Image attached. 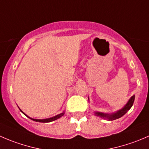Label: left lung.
I'll use <instances>...</instances> for the list:
<instances>
[{"label":"left lung","instance_id":"obj_1","mask_svg":"<svg viewBox=\"0 0 149 149\" xmlns=\"http://www.w3.org/2000/svg\"><path fill=\"white\" fill-rule=\"evenodd\" d=\"M134 100H135V95L131 97V98L129 100V101H128L127 103L126 104V105H125L122 109H121L120 111H117L116 113L108 114V113H100V112H96L95 114H96V116H100V117L101 118L108 119V120H111V121L115 120V119H119V118L122 117V116H124V115H125V113H126L130 109L131 107H132V105H133Z\"/></svg>","mask_w":149,"mask_h":149}]
</instances>
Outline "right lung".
<instances>
[{"instance_id": "add662e5", "label": "right lung", "mask_w": 149, "mask_h": 149, "mask_svg": "<svg viewBox=\"0 0 149 149\" xmlns=\"http://www.w3.org/2000/svg\"><path fill=\"white\" fill-rule=\"evenodd\" d=\"M20 111H21V110H20ZM23 113V112H22ZM25 115V114H24ZM63 115H64V113H60V114H59V115H57V116H54V117H52V118H49V119H31V118H30V117H28V116H27V117L28 118H30V119H32V120H33V121H35V122H53V121H54V120H56V119H59V118H60L62 116H63Z\"/></svg>"}]
</instances>
